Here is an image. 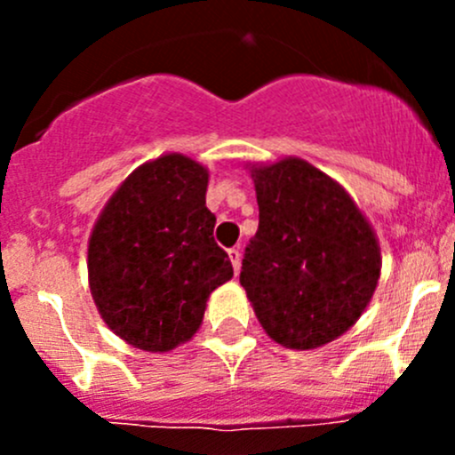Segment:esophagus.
I'll return each instance as SVG.
<instances>
[{"label":"esophagus","instance_id":"34e87169","mask_svg":"<svg viewBox=\"0 0 455 455\" xmlns=\"http://www.w3.org/2000/svg\"><path fill=\"white\" fill-rule=\"evenodd\" d=\"M228 259H231L233 270H235V275L240 273V264H242V253H240V251H237V249L228 251Z\"/></svg>","mask_w":455,"mask_h":455}]
</instances>
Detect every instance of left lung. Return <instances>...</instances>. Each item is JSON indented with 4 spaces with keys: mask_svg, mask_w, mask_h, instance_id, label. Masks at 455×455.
Masks as SVG:
<instances>
[{
    "mask_svg": "<svg viewBox=\"0 0 455 455\" xmlns=\"http://www.w3.org/2000/svg\"><path fill=\"white\" fill-rule=\"evenodd\" d=\"M259 227L240 283L275 343L315 350L341 337L370 306L380 246L370 220L308 160L251 164Z\"/></svg>",
    "mask_w": 455,
    "mask_h": 455,
    "instance_id": "left-lung-1",
    "label": "left lung"
}]
</instances>
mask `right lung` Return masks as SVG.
<instances>
[{"mask_svg": "<svg viewBox=\"0 0 455 455\" xmlns=\"http://www.w3.org/2000/svg\"><path fill=\"white\" fill-rule=\"evenodd\" d=\"M209 169L182 154L147 160L121 182L87 242L100 319L145 352H172L202 325L206 301L233 277L206 209Z\"/></svg>", "mask_w": 455, "mask_h": 455, "instance_id": "obj_1", "label": "right lung"}]
</instances>
